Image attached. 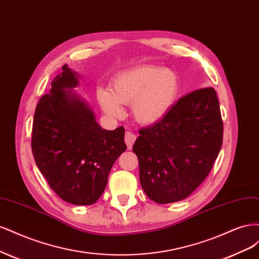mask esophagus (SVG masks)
Returning <instances> with one entry per match:
<instances>
[{"label": "esophagus", "mask_w": 259, "mask_h": 259, "mask_svg": "<svg viewBox=\"0 0 259 259\" xmlns=\"http://www.w3.org/2000/svg\"><path fill=\"white\" fill-rule=\"evenodd\" d=\"M136 139H137V137H136L135 133L129 132V131L126 132V136H124V142H126V144H127V146H128L129 149L132 147L133 143H135Z\"/></svg>", "instance_id": "obj_1"}]
</instances>
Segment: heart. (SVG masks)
Returning <instances> with one entry per match:
<instances>
[{"mask_svg":"<svg viewBox=\"0 0 259 259\" xmlns=\"http://www.w3.org/2000/svg\"><path fill=\"white\" fill-rule=\"evenodd\" d=\"M178 75L169 69L142 64L118 73L111 91L100 88L97 97L102 110L114 118H121L120 104L131 105L132 115L141 124H154L170 112L179 95Z\"/></svg>","mask_w":259,"mask_h":259,"instance_id":"obj_1","label":"heart"}]
</instances>
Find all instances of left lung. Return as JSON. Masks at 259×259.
Instances as JSON below:
<instances>
[{
    "label": "left lung",
    "mask_w": 259,
    "mask_h": 259,
    "mask_svg": "<svg viewBox=\"0 0 259 259\" xmlns=\"http://www.w3.org/2000/svg\"><path fill=\"white\" fill-rule=\"evenodd\" d=\"M223 132L220 102L212 87L182 97L161 120L140 129L132 151L146 196L160 204L187 198L210 173Z\"/></svg>",
    "instance_id": "1"
}]
</instances>
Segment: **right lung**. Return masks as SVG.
<instances>
[{"label": "right lung", "instance_id": "obj_1", "mask_svg": "<svg viewBox=\"0 0 259 259\" xmlns=\"http://www.w3.org/2000/svg\"><path fill=\"white\" fill-rule=\"evenodd\" d=\"M76 73L68 65L39 99L32 127L31 147L49 186L64 201L94 204L107 184L116 159L127 149L124 128L104 130L93 111L73 94Z\"/></svg>", "mask_w": 259, "mask_h": 259}]
</instances>
